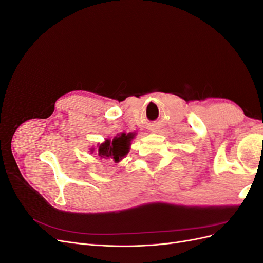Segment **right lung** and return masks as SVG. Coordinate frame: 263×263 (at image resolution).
<instances>
[{
    "label": "right lung",
    "instance_id": "obj_1",
    "mask_svg": "<svg viewBox=\"0 0 263 263\" xmlns=\"http://www.w3.org/2000/svg\"><path fill=\"white\" fill-rule=\"evenodd\" d=\"M133 138V133H122L121 135H117L116 137H114L113 140L106 139L104 142H102L101 145H99L98 156L101 159H113V161L119 162L127 154H128L130 141Z\"/></svg>",
    "mask_w": 263,
    "mask_h": 263
}]
</instances>
